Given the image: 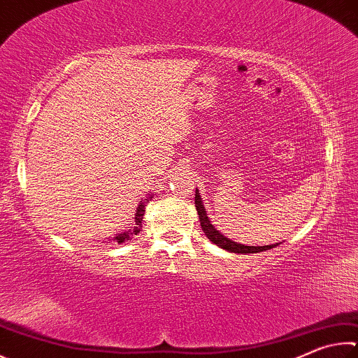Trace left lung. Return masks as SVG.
Instances as JSON below:
<instances>
[{"label":"left lung","instance_id":"left-lung-1","mask_svg":"<svg viewBox=\"0 0 358 358\" xmlns=\"http://www.w3.org/2000/svg\"><path fill=\"white\" fill-rule=\"evenodd\" d=\"M196 210L199 214V219H200V225H201V230L206 235V238L210 239L213 244H216L220 249H225L227 252H233V253H258V252H263V250H269L272 247H275L277 244H271V245H244V244H239L231 241L227 236H224L222 233H220L216 227L211 224L210 217H208V213L205 210V205H203V200L200 197V192L196 187Z\"/></svg>","mask_w":358,"mask_h":358}]
</instances>
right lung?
<instances>
[{"label":"right lung","instance_id":"right-lung-1","mask_svg":"<svg viewBox=\"0 0 358 358\" xmlns=\"http://www.w3.org/2000/svg\"><path fill=\"white\" fill-rule=\"evenodd\" d=\"M155 194H148V196L145 199H142L139 201V205L136 206V214H134V227H131L129 230H125L122 233H117V235L113 238V241L115 243H127V241H131V239L138 235V233L141 231V227H142V219H144V214H145V206L148 201H150L153 199Z\"/></svg>","mask_w":358,"mask_h":358}]
</instances>
